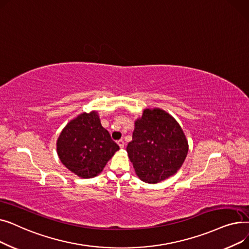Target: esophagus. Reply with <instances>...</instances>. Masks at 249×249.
<instances>
[{
    "label": "esophagus",
    "instance_id": "esophagus-1",
    "mask_svg": "<svg viewBox=\"0 0 249 249\" xmlns=\"http://www.w3.org/2000/svg\"><path fill=\"white\" fill-rule=\"evenodd\" d=\"M118 145L120 146V148H123V147H124V145H125V142H124V140H123V139L118 140Z\"/></svg>",
    "mask_w": 249,
    "mask_h": 249
}]
</instances>
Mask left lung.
Wrapping results in <instances>:
<instances>
[{"instance_id":"1","label":"left lung","mask_w":249,"mask_h":249,"mask_svg":"<svg viewBox=\"0 0 249 249\" xmlns=\"http://www.w3.org/2000/svg\"><path fill=\"white\" fill-rule=\"evenodd\" d=\"M126 149L140 179L156 184L178 171L186 160L188 141L171 115L146 109L135 122Z\"/></svg>"}]
</instances>
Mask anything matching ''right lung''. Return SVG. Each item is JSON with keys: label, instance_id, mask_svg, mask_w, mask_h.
<instances>
[{"label": "right lung", "instance_id": "right-lung-1", "mask_svg": "<svg viewBox=\"0 0 249 249\" xmlns=\"http://www.w3.org/2000/svg\"><path fill=\"white\" fill-rule=\"evenodd\" d=\"M118 149L96 112L83 113L71 121L57 140L60 161L85 178L98 176Z\"/></svg>", "mask_w": 249, "mask_h": 249}]
</instances>
